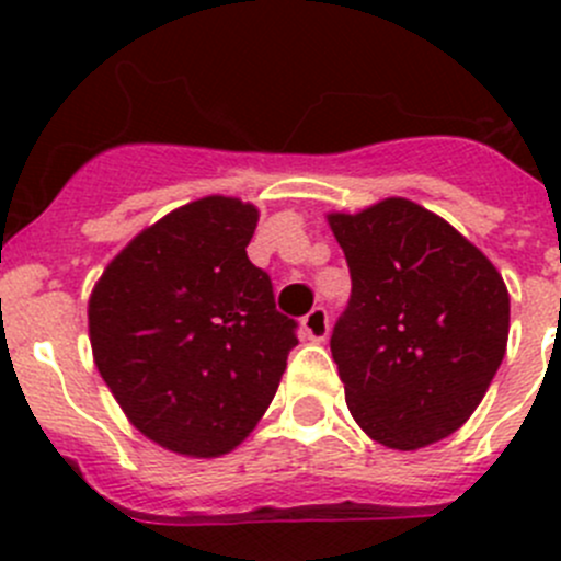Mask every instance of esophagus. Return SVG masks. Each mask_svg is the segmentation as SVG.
<instances>
[{
	"mask_svg": "<svg viewBox=\"0 0 561 561\" xmlns=\"http://www.w3.org/2000/svg\"><path fill=\"white\" fill-rule=\"evenodd\" d=\"M304 336L312 339V342H325L328 331H331V314L325 307H314L312 312L301 320Z\"/></svg>",
	"mask_w": 561,
	"mask_h": 561,
	"instance_id": "esophagus-1",
	"label": "esophagus"
}]
</instances>
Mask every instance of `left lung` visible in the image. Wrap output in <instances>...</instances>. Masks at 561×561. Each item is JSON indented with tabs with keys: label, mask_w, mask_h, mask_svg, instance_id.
I'll use <instances>...</instances> for the list:
<instances>
[{
	"label": "left lung",
	"mask_w": 561,
	"mask_h": 561,
	"mask_svg": "<svg viewBox=\"0 0 561 561\" xmlns=\"http://www.w3.org/2000/svg\"><path fill=\"white\" fill-rule=\"evenodd\" d=\"M328 222L353 279L331 333L350 412L396 450L448 437L505 358V282L478 247L404 197Z\"/></svg>",
	"instance_id": "obj_1"
}]
</instances>
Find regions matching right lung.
<instances>
[{
	"label": "right lung",
	"mask_w": 561,
	"mask_h": 561,
	"mask_svg": "<svg viewBox=\"0 0 561 561\" xmlns=\"http://www.w3.org/2000/svg\"><path fill=\"white\" fill-rule=\"evenodd\" d=\"M257 208L203 197L138 236L100 276L89 336L135 428L184 456H222L263 417L298 344L247 257Z\"/></svg>",
	"instance_id": "1"
}]
</instances>
